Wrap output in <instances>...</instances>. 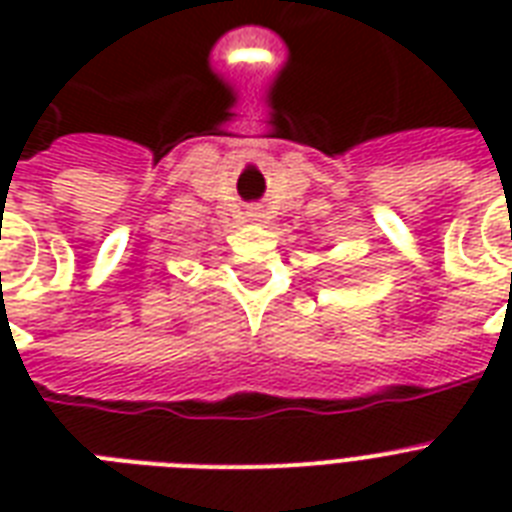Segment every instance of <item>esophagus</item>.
<instances>
[{
    "instance_id": "34e87169",
    "label": "esophagus",
    "mask_w": 512,
    "mask_h": 512,
    "mask_svg": "<svg viewBox=\"0 0 512 512\" xmlns=\"http://www.w3.org/2000/svg\"><path fill=\"white\" fill-rule=\"evenodd\" d=\"M247 217L249 220H260V217H263V212H260V207H249Z\"/></svg>"
}]
</instances>
